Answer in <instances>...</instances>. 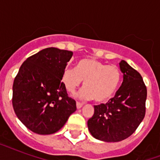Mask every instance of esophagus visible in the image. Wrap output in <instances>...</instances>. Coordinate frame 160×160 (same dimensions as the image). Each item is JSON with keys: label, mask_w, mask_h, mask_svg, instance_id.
<instances>
[{"label": "esophagus", "mask_w": 160, "mask_h": 160, "mask_svg": "<svg viewBox=\"0 0 160 160\" xmlns=\"http://www.w3.org/2000/svg\"><path fill=\"white\" fill-rule=\"evenodd\" d=\"M83 106V104L80 102H76V107H77V109H80L81 107Z\"/></svg>", "instance_id": "obj_1"}]
</instances>
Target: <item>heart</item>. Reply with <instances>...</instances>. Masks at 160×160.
I'll return each mask as SVG.
<instances>
[{
    "mask_svg": "<svg viewBox=\"0 0 160 160\" xmlns=\"http://www.w3.org/2000/svg\"><path fill=\"white\" fill-rule=\"evenodd\" d=\"M121 73L116 65H109L95 59H83L75 67H66L62 82L68 92L74 93L84 80L85 89L80 96L98 103L110 100L119 87Z\"/></svg>",
    "mask_w": 160,
    "mask_h": 160,
    "instance_id": "1",
    "label": "heart"
}]
</instances>
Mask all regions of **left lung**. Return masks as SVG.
Here are the masks:
<instances>
[{
    "instance_id": "obj_1",
    "label": "left lung",
    "mask_w": 160,
    "mask_h": 160,
    "mask_svg": "<svg viewBox=\"0 0 160 160\" xmlns=\"http://www.w3.org/2000/svg\"><path fill=\"white\" fill-rule=\"evenodd\" d=\"M123 82L114 98L95 105L88 129L95 139L119 142L134 133L145 115L147 89L137 70L124 60L119 62Z\"/></svg>"
}]
</instances>
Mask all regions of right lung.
Listing matches in <instances>:
<instances>
[{
	"instance_id": "obj_1",
	"label": "right lung",
	"mask_w": 160,
	"mask_h": 160,
	"mask_svg": "<svg viewBox=\"0 0 160 160\" xmlns=\"http://www.w3.org/2000/svg\"><path fill=\"white\" fill-rule=\"evenodd\" d=\"M73 52L55 47L27 58L13 83L12 105L16 116L34 133L54 134L76 110L61 82Z\"/></svg>"
}]
</instances>
